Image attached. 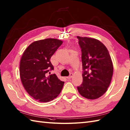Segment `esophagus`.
<instances>
[{"label": "esophagus", "mask_w": 130, "mask_h": 130, "mask_svg": "<svg viewBox=\"0 0 130 130\" xmlns=\"http://www.w3.org/2000/svg\"><path fill=\"white\" fill-rule=\"evenodd\" d=\"M72 76H73V74H72V73H70V75H69V76L67 77V78H68V79H71V78Z\"/></svg>", "instance_id": "obj_1"}]
</instances>
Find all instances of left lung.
<instances>
[{
  "label": "left lung",
  "mask_w": 130,
  "mask_h": 130,
  "mask_svg": "<svg viewBox=\"0 0 130 130\" xmlns=\"http://www.w3.org/2000/svg\"><path fill=\"white\" fill-rule=\"evenodd\" d=\"M81 49L83 81L77 88L88 99L101 97L106 92L113 74V64L106 47L97 39L77 37Z\"/></svg>",
  "instance_id": "8db88e82"
}]
</instances>
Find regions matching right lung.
<instances>
[{
	"instance_id": "right-lung-1",
	"label": "right lung",
	"mask_w": 130,
	"mask_h": 130,
	"mask_svg": "<svg viewBox=\"0 0 130 130\" xmlns=\"http://www.w3.org/2000/svg\"><path fill=\"white\" fill-rule=\"evenodd\" d=\"M62 44V41L51 38L34 41L26 48L21 58L20 76L23 85L39 102L55 99L64 86V81L55 74H50L54 70L51 57Z\"/></svg>"
}]
</instances>
